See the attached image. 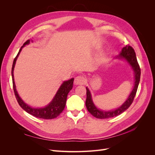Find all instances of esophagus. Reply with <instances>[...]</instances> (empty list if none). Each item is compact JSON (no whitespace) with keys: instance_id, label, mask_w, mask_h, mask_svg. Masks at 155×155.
Instances as JSON below:
<instances>
[{"instance_id":"34e87169","label":"esophagus","mask_w":155,"mask_h":155,"mask_svg":"<svg viewBox=\"0 0 155 155\" xmlns=\"http://www.w3.org/2000/svg\"><path fill=\"white\" fill-rule=\"evenodd\" d=\"M86 82L85 78L83 76H78L75 78L74 84L75 85H83Z\"/></svg>"}]
</instances>
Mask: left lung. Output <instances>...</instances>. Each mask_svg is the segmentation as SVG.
<instances>
[{
	"label": "left lung",
	"mask_w": 155,
	"mask_h": 155,
	"mask_svg": "<svg viewBox=\"0 0 155 155\" xmlns=\"http://www.w3.org/2000/svg\"><path fill=\"white\" fill-rule=\"evenodd\" d=\"M118 57L119 58H122L125 59L127 61L128 63L130 64V66L132 67L133 69L134 70V74H135V83H134V88L133 89L132 92H131V93L130 94L127 100H126V101L121 107H120L119 108H118V109L114 110L103 111L97 109L96 106L94 105V104H93L91 92L89 91L88 88L87 87L86 88L87 99L85 102L87 109L88 111L96 118L106 119V118H112V117H114L121 114L122 112H124L125 110L127 109L130 106V105L132 104V103L133 102V100H134V98L136 96V94H137V91L140 79L141 69H140L139 64L138 63L134 50L133 49L132 46H129V45H126L124 48H123L122 51H121V52Z\"/></svg>",
	"instance_id": "1"
}]
</instances>
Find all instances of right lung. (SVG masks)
<instances>
[{
    "instance_id": "obj_1",
    "label": "right lung",
    "mask_w": 155,
    "mask_h": 155,
    "mask_svg": "<svg viewBox=\"0 0 155 155\" xmlns=\"http://www.w3.org/2000/svg\"><path fill=\"white\" fill-rule=\"evenodd\" d=\"M30 41V40L28 39L25 42L24 45L21 46V48L19 50V51H18L17 56L13 60L12 68V76L14 94H15V96L18 105L21 107L22 109H24L26 112H27L28 113H29L31 115L36 117V118H42V119L50 120V119L57 118V117L61 113L64 109L65 105H66L67 95L68 92H70V91H71L73 87L74 78L70 79L68 81H64L63 83L61 85V86L60 87L53 100L51 101V102L48 105H47L46 107H44V108L34 109V108L30 107V106L26 105L25 103H24V101L21 99V97H19V96H18V93L16 91L15 85V82H14V78H13L14 67H15L17 58H18V55H19V53L21 51L22 48L24 47L26 45L29 44Z\"/></svg>"
}]
</instances>
